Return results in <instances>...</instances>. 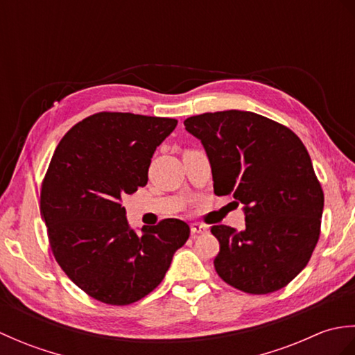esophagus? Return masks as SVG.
Returning <instances> with one entry per match:
<instances>
[{
	"label": "esophagus",
	"instance_id": "obj_1",
	"mask_svg": "<svg viewBox=\"0 0 355 355\" xmlns=\"http://www.w3.org/2000/svg\"><path fill=\"white\" fill-rule=\"evenodd\" d=\"M191 232H192V236H197V235H206L209 232V227L205 224H200V223H193L191 225Z\"/></svg>",
	"mask_w": 355,
	"mask_h": 355
}]
</instances>
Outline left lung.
I'll use <instances>...</instances> for the list:
<instances>
[{"mask_svg":"<svg viewBox=\"0 0 355 355\" xmlns=\"http://www.w3.org/2000/svg\"><path fill=\"white\" fill-rule=\"evenodd\" d=\"M205 146L215 195L245 206V230L212 225L214 266L225 284L250 294L288 285L320 236L323 191L310 154L290 128L250 111H216L184 120Z\"/></svg>","mask_w":355,"mask_h":355,"instance_id":"1","label":"left lung"}]
</instances>
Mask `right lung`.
I'll list each match as a JSON object with an SVG mask.
<instances>
[{
    "label": "right lung",
    "instance_id": "1",
    "mask_svg": "<svg viewBox=\"0 0 355 355\" xmlns=\"http://www.w3.org/2000/svg\"><path fill=\"white\" fill-rule=\"evenodd\" d=\"M175 119L102 111L67 132L41 186L51 253L89 297L123 306L157 288L191 229L177 218L130 229L125 195L146 186L150 158Z\"/></svg>",
    "mask_w": 355,
    "mask_h": 355
}]
</instances>
